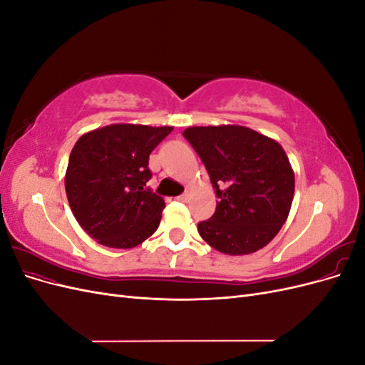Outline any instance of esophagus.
Segmentation results:
<instances>
[{
	"instance_id": "esophagus-1",
	"label": "esophagus",
	"mask_w": 365,
	"mask_h": 365,
	"mask_svg": "<svg viewBox=\"0 0 365 365\" xmlns=\"http://www.w3.org/2000/svg\"><path fill=\"white\" fill-rule=\"evenodd\" d=\"M176 200L181 201V202H187V201H189V193H182V195H180L178 197H176Z\"/></svg>"
}]
</instances>
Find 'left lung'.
<instances>
[{"label":"left lung","mask_w":365,"mask_h":365,"mask_svg":"<svg viewBox=\"0 0 365 365\" xmlns=\"http://www.w3.org/2000/svg\"><path fill=\"white\" fill-rule=\"evenodd\" d=\"M202 160L217 196L197 224L210 247L239 256L268 245L288 219L294 172L277 141L245 126H193L182 132Z\"/></svg>","instance_id":"left-lung-1"}]
</instances>
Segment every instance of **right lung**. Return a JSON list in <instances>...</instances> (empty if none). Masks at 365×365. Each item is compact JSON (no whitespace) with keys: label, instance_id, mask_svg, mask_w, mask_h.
Segmentation results:
<instances>
[{"label":"right lung","instance_id":"1","mask_svg":"<svg viewBox=\"0 0 365 365\" xmlns=\"http://www.w3.org/2000/svg\"><path fill=\"white\" fill-rule=\"evenodd\" d=\"M172 129L111 125L76 141L65 192L76 220L98 244L134 248L155 233L165 204L146 185L149 155Z\"/></svg>","mask_w":365,"mask_h":365}]
</instances>
